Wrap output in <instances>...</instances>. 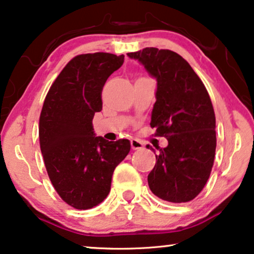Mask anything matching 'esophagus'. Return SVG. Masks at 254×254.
Masks as SVG:
<instances>
[{"mask_svg": "<svg viewBox=\"0 0 254 254\" xmlns=\"http://www.w3.org/2000/svg\"><path fill=\"white\" fill-rule=\"evenodd\" d=\"M130 145L133 150H137V149L143 148V143L140 140H136V138H131L130 140Z\"/></svg>", "mask_w": 254, "mask_h": 254, "instance_id": "34e87169", "label": "esophagus"}]
</instances>
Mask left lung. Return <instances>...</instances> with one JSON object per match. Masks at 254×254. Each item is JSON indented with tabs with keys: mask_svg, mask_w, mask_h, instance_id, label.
<instances>
[{
	"mask_svg": "<svg viewBox=\"0 0 254 254\" xmlns=\"http://www.w3.org/2000/svg\"><path fill=\"white\" fill-rule=\"evenodd\" d=\"M127 55L157 81L150 126L169 142L168 147H157L149 187L162 200L189 202L202 190L214 164L216 120L210 97L189 62L176 52L147 47Z\"/></svg>",
	"mask_w": 254,
	"mask_h": 254,
	"instance_id": "left-lung-1",
	"label": "left lung"
}]
</instances>
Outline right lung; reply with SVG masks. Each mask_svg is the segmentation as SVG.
<instances>
[{
	"instance_id": "obj_1",
	"label": "right lung",
	"mask_w": 254,
	"mask_h": 254,
	"mask_svg": "<svg viewBox=\"0 0 254 254\" xmlns=\"http://www.w3.org/2000/svg\"><path fill=\"white\" fill-rule=\"evenodd\" d=\"M124 55L81 54L71 59L52 84L39 119V141L48 177L61 199L90 209L109 195L114 169L130 142L96 136L92 119L103 107L102 90Z\"/></svg>"
}]
</instances>
